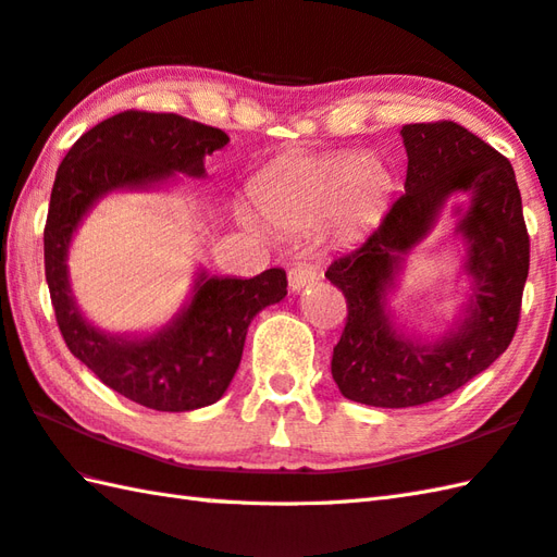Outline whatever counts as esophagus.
Here are the masks:
<instances>
[{
  "mask_svg": "<svg viewBox=\"0 0 557 557\" xmlns=\"http://www.w3.org/2000/svg\"><path fill=\"white\" fill-rule=\"evenodd\" d=\"M315 277H319V270H315L313 265H309V263L294 265V268L289 270V275H287L289 289H292V292H299V289H304V287H309Z\"/></svg>",
  "mask_w": 557,
  "mask_h": 557,
  "instance_id": "obj_1",
  "label": "esophagus"
}]
</instances>
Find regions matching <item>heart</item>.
Wrapping results in <instances>:
<instances>
[{
	"label": "heart",
	"mask_w": 557,
	"mask_h": 557,
	"mask_svg": "<svg viewBox=\"0 0 557 557\" xmlns=\"http://www.w3.org/2000/svg\"><path fill=\"white\" fill-rule=\"evenodd\" d=\"M391 190V173L355 151L285 159L256 181L258 212L285 232H309L323 222L357 224ZM248 226H258L244 214Z\"/></svg>",
	"instance_id": "b5f03b06"
}]
</instances>
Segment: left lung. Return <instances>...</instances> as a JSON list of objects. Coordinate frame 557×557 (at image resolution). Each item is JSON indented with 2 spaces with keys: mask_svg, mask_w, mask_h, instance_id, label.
Segmentation results:
<instances>
[{
  "mask_svg": "<svg viewBox=\"0 0 557 557\" xmlns=\"http://www.w3.org/2000/svg\"><path fill=\"white\" fill-rule=\"evenodd\" d=\"M400 135L406 193L362 244L325 270L347 301L331 374L345 398L374 408L424 406L485 372L517 333L529 277V232L507 157L451 120L403 125ZM454 194L469 195L460 231L469 244L472 299L456 330L422 344L393 329L385 297L401 260Z\"/></svg>",
  "mask_w": 557,
  "mask_h": 557,
  "instance_id": "8db88e82",
  "label": "left lung"
}]
</instances>
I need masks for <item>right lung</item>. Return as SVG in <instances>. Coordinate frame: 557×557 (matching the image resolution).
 <instances>
[{"label":"right lung","mask_w":557,"mask_h":557,"mask_svg":"<svg viewBox=\"0 0 557 557\" xmlns=\"http://www.w3.org/2000/svg\"><path fill=\"white\" fill-rule=\"evenodd\" d=\"M226 141L220 127L176 113L125 111L76 139L52 183L42 248L60 333L108 388L151 410H195L224 396L253 315L285 299V270L270 268L250 280L200 272L190 304L176 319L147 337H120L94 329L76 309L67 277L72 234L108 193L151 188L176 173L205 176V157Z\"/></svg>","instance_id":"right-lung-1"}]
</instances>
